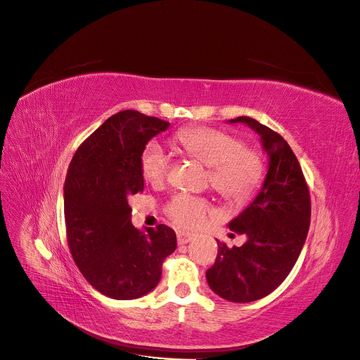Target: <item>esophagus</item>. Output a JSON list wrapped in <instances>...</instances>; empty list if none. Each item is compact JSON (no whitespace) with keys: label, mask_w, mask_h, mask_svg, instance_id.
I'll list each match as a JSON object with an SVG mask.
<instances>
[{"label":"esophagus","mask_w":360,"mask_h":360,"mask_svg":"<svg viewBox=\"0 0 360 360\" xmlns=\"http://www.w3.org/2000/svg\"><path fill=\"white\" fill-rule=\"evenodd\" d=\"M176 238H178V243L184 245V243L191 242V240L194 239V235L190 233V232H178V233H176Z\"/></svg>","instance_id":"34e87169"}]
</instances>
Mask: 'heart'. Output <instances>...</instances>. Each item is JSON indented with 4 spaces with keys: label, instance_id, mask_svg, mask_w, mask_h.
Wrapping results in <instances>:
<instances>
[{
    "label": "heart",
    "instance_id": "1",
    "mask_svg": "<svg viewBox=\"0 0 360 360\" xmlns=\"http://www.w3.org/2000/svg\"><path fill=\"white\" fill-rule=\"evenodd\" d=\"M185 155L209 166L207 182L223 198L243 204L258 191L264 179V165L255 150L245 147L239 139L212 127L184 128L175 136ZM170 155L158 141H150L140 158L144 181L162 184L170 170ZM167 216L181 228L195 229L213 212L204 197L179 193L167 204Z\"/></svg>",
    "mask_w": 360,
    "mask_h": 360
}]
</instances>
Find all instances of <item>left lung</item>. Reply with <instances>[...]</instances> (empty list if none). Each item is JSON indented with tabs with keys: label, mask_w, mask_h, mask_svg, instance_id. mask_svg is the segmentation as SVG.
Returning <instances> with one entry per match:
<instances>
[{
	"label": "left lung",
	"mask_w": 360,
	"mask_h": 360,
	"mask_svg": "<svg viewBox=\"0 0 360 360\" xmlns=\"http://www.w3.org/2000/svg\"><path fill=\"white\" fill-rule=\"evenodd\" d=\"M231 124H247L261 137L269 155V170L254 201L229 229L247 235L242 247L229 248L217 240V257L205 273L220 297L247 304L270 295L292 271L311 223L309 188L293 150L276 131L250 117Z\"/></svg>",
	"instance_id": "left-lung-1"
}]
</instances>
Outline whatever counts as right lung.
Returning <instances> with one entry per match:
<instances>
[{
    "label": "right lung",
    "instance_id": "right-lung-1",
    "mask_svg": "<svg viewBox=\"0 0 360 360\" xmlns=\"http://www.w3.org/2000/svg\"><path fill=\"white\" fill-rule=\"evenodd\" d=\"M169 125L139 110H121L82 143L68 166V248L84 278L112 299H137L153 290L165 258L176 250L169 226L136 229L128 204L144 190L140 158L146 144Z\"/></svg>",
    "mask_w": 360,
    "mask_h": 360
}]
</instances>
